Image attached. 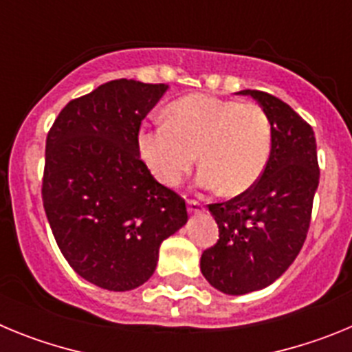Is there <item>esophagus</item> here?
I'll return each instance as SVG.
<instances>
[{
	"mask_svg": "<svg viewBox=\"0 0 352 352\" xmlns=\"http://www.w3.org/2000/svg\"><path fill=\"white\" fill-rule=\"evenodd\" d=\"M188 211L190 213H201V211H204V206L199 201H195V199H190L188 201Z\"/></svg>",
	"mask_w": 352,
	"mask_h": 352,
	"instance_id": "1",
	"label": "esophagus"
}]
</instances>
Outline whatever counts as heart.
Instances as JSON below:
<instances>
[{"label": "heart", "instance_id": "1", "mask_svg": "<svg viewBox=\"0 0 352 352\" xmlns=\"http://www.w3.org/2000/svg\"><path fill=\"white\" fill-rule=\"evenodd\" d=\"M139 155L166 186H178L199 160V185L231 195L259 182L272 153V123L257 104L188 95L167 109V123L142 126Z\"/></svg>", "mask_w": 352, "mask_h": 352}]
</instances>
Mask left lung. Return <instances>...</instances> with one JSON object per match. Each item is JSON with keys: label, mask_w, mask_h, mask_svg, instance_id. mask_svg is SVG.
<instances>
[{"label": "left lung", "mask_w": 352, "mask_h": 352, "mask_svg": "<svg viewBox=\"0 0 352 352\" xmlns=\"http://www.w3.org/2000/svg\"><path fill=\"white\" fill-rule=\"evenodd\" d=\"M272 123V153L259 182L226 203L210 204L219 241L201 256V272L226 294L268 287L292 264L305 243L319 185L312 126L280 98L243 89Z\"/></svg>", "instance_id": "left-lung-1"}]
</instances>
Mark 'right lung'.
<instances>
[{
  "label": "right lung",
  "instance_id": "obj_1",
  "mask_svg": "<svg viewBox=\"0 0 352 352\" xmlns=\"http://www.w3.org/2000/svg\"><path fill=\"white\" fill-rule=\"evenodd\" d=\"M166 84L116 79L68 102L45 141L42 199L74 272L109 291L155 273L162 241L188 220L185 199L141 160L138 133Z\"/></svg>",
  "mask_w": 352,
  "mask_h": 352
}]
</instances>
